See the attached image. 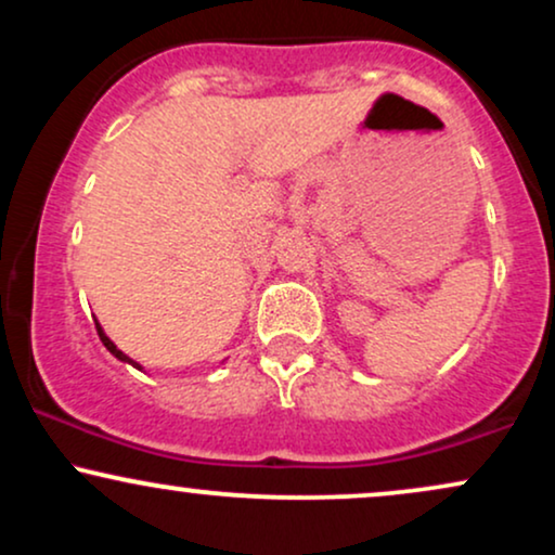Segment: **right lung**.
<instances>
[{
    "instance_id": "obj_1",
    "label": "right lung",
    "mask_w": 555,
    "mask_h": 555,
    "mask_svg": "<svg viewBox=\"0 0 555 555\" xmlns=\"http://www.w3.org/2000/svg\"><path fill=\"white\" fill-rule=\"evenodd\" d=\"M95 331H99V339H101V341H104V347H106V349H109V352L114 354V358H117V360H125V362H130V365H135V367H140V365H138V362H132L130 358H127V354H125V352H119V349H117V344H114V341L109 339V336H106V334H104V328H101V326H99V323H95Z\"/></svg>"
}]
</instances>
